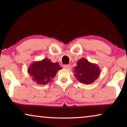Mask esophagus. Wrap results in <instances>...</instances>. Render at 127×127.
<instances>
[{
  "instance_id": "esophagus-1",
  "label": "esophagus",
  "mask_w": 127,
  "mask_h": 127,
  "mask_svg": "<svg viewBox=\"0 0 127 127\" xmlns=\"http://www.w3.org/2000/svg\"><path fill=\"white\" fill-rule=\"evenodd\" d=\"M64 68L67 69V70H70L72 69V66L70 65H65L64 66Z\"/></svg>"
}]
</instances>
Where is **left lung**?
I'll use <instances>...</instances> for the list:
<instances>
[{
	"label": "left lung",
	"mask_w": 127,
	"mask_h": 127,
	"mask_svg": "<svg viewBox=\"0 0 127 127\" xmlns=\"http://www.w3.org/2000/svg\"><path fill=\"white\" fill-rule=\"evenodd\" d=\"M74 75L80 82L90 84L94 82L99 77L100 67L95 64L90 62L86 58H82L77 62L74 67Z\"/></svg>",
	"instance_id": "left-lung-1"
}]
</instances>
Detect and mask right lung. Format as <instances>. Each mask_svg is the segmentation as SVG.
Instances as JSON below:
<instances>
[{
    "label": "right lung",
    "instance_id": "1",
    "mask_svg": "<svg viewBox=\"0 0 127 127\" xmlns=\"http://www.w3.org/2000/svg\"><path fill=\"white\" fill-rule=\"evenodd\" d=\"M61 69L62 67L58 62L53 63L49 59L44 58L40 61L33 62L29 66L28 73L32 76L33 81L44 85L51 81Z\"/></svg>",
    "mask_w": 127,
    "mask_h": 127
}]
</instances>
